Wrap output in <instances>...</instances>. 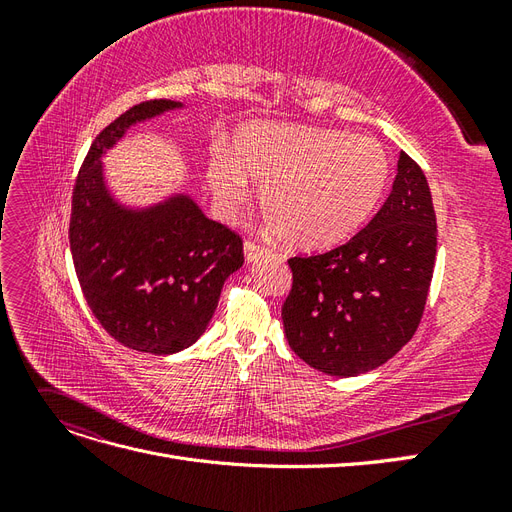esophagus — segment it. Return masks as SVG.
Masks as SVG:
<instances>
[{
    "mask_svg": "<svg viewBox=\"0 0 512 512\" xmlns=\"http://www.w3.org/2000/svg\"><path fill=\"white\" fill-rule=\"evenodd\" d=\"M243 254H245V260H247V262H256V260H260L262 256H267V247L258 245L256 241H245V243H243Z\"/></svg>",
    "mask_w": 512,
    "mask_h": 512,
    "instance_id": "34e87169",
    "label": "esophagus"
}]
</instances>
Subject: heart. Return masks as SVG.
Returning a JSON list of instances; mask_svg holds the SVG:
<instances>
[{"instance_id": "1", "label": "heart", "mask_w": 512, "mask_h": 512, "mask_svg": "<svg viewBox=\"0 0 512 512\" xmlns=\"http://www.w3.org/2000/svg\"><path fill=\"white\" fill-rule=\"evenodd\" d=\"M262 185L260 205L294 250H329L352 237L391 179V158L371 136L333 128L250 123L235 138V156L218 151L207 179L224 211H237Z\"/></svg>"}]
</instances>
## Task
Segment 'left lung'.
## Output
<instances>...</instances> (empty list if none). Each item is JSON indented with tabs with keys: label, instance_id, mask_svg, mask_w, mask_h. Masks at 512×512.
Segmentation results:
<instances>
[{
	"label": "left lung",
	"instance_id": "left-lung-1",
	"mask_svg": "<svg viewBox=\"0 0 512 512\" xmlns=\"http://www.w3.org/2000/svg\"><path fill=\"white\" fill-rule=\"evenodd\" d=\"M436 247L425 173L401 151L393 190L359 235L324 254L288 260L292 288L282 320L294 354L344 378L389 361L423 318Z\"/></svg>",
	"mask_w": 512,
	"mask_h": 512
}]
</instances>
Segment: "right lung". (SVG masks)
<instances>
[{
    "label": "right lung",
    "instance_id": "add662e5",
    "mask_svg": "<svg viewBox=\"0 0 512 512\" xmlns=\"http://www.w3.org/2000/svg\"><path fill=\"white\" fill-rule=\"evenodd\" d=\"M179 106L147 100L108 123L72 192L68 237L85 301L115 342L149 354L192 346L218 307L226 277L243 265L241 237L205 218L190 196L132 211L106 190L102 153L134 123Z\"/></svg>",
    "mask_w": 512,
    "mask_h": 512
}]
</instances>
